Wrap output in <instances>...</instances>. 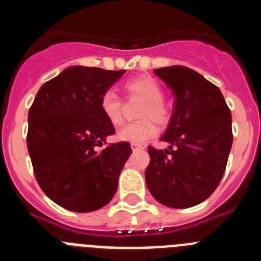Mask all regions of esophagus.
<instances>
[{
    "mask_svg": "<svg viewBox=\"0 0 261 261\" xmlns=\"http://www.w3.org/2000/svg\"><path fill=\"white\" fill-rule=\"evenodd\" d=\"M130 147H132V150L135 151V150H138V149H142V145H140V144H130Z\"/></svg>",
    "mask_w": 261,
    "mask_h": 261,
    "instance_id": "34e87169",
    "label": "esophagus"
}]
</instances>
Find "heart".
Listing matches in <instances>:
<instances>
[{"mask_svg": "<svg viewBox=\"0 0 261 261\" xmlns=\"http://www.w3.org/2000/svg\"><path fill=\"white\" fill-rule=\"evenodd\" d=\"M125 91L129 96H137L145 100L138 114L142 119L123 126L117 132V138L132 144H142L158 133L154 121L165 125L170 120V111L163 103L165 93L161 85L151 77H138L128 81L125 84ZM99 106L108 123L115 126L123 123V102L115 91H105L100 96Z\"/></svg>", "mask_w": 261, "mask_h": 261, "instance_id": "1", "label": "heart"}]
</instances>
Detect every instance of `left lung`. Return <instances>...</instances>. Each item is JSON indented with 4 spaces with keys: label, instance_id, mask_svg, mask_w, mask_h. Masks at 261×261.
<instances>
[{
    "label": "left lung",
    "instance_id": "obj_1",
    "mask_svg": "<svg viewBox=\"0 0 261 261\" xmlns=\"http://www.w3.org/2000/svg\"><path fill=\"white\" fill-rule=\"evenodd\" d=\"M174 95V111L162 141L149 146L147 190L170 208H191L206 200L220 184L231 150V112L221 90L187 66L154 70Z\"/></svg>",
    "mask_w": 261,
    "mask_h": 261
}]
</instances>
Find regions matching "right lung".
<instances>
[{"instance_id":"add662e5","label":"right lung","mask_w":261,"mask_h":261,"mask_svg":"<svg viewBox=\"0 0 261 261\" xmlns=\"http://www.w3.org/2000/svg\"><path fill=\"white\" fill-rule=\"evenodd\" d=\"M125 70L70 66L45 82L29 111L27 149L43 192L69 211H98L112 200L132 154L126 141L106 144L115 128L100 96Z\"/></svg>"}]
</instances>
